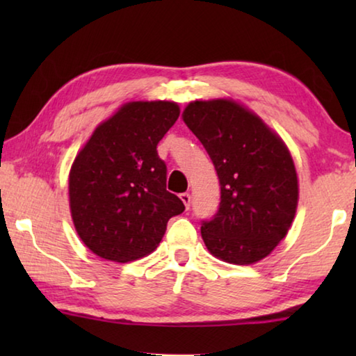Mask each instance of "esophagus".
I'll list each match as a JSON object with an SVG mask.
<instances>
[{
	"mask_svg": "<svg viewBox=\"0 0 356 356\" xmlns=\"http://www.w3.org/2000/svg\"><path fill=\"white\" fill-rule=\"evenodd\" d=\"M180 200H182V202L185 204V207L186 209H190V201H191V196H190V193H180Z\"/></svg>",
	"mask_w": 356,
	"mask_h": 356,
	"instance_id": "1",
	"label": "esophagus"
}]
</instances>
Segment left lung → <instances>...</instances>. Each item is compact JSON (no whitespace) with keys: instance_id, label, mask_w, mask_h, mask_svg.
<instances>
[{"instance_id":"1","label":"left lung","mask_w":356,"mask_h":356,"mask_svg":"<svg viewBox=\"0 0 356 356\" xmlns=\"http://www.w3.org/2000/svg\"><path fill=\"white\" fill-rule=\"evenodd\" d=\"M184 122L202 143L218 174L221 201L201 236L229 264L261 261L286 237L298 204V180L281 138L232 100L191 102Z\"/></svg>"}]
</instances>
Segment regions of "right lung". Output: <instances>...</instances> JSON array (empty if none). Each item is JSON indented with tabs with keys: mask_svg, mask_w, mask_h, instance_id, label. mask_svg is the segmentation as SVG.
<instances>
[{
	"mask_svg": "<svg viewBox=\"0 0 356 356\" xmlns=\"http://www.w3.org/2000/svg\"><path fill=\"white\" fill-rule=\"evenodd\" d=\"M174 102H130L89 138L72 165L70 212L95 254L130 262L152 252L184 202L166 190L156 144L179 118Z\"/></svg>",
	"mask_w": 356,
	"mask_h": 356,
	"instance_id": "1",
	"label": "right lung"
}]
</instances>
